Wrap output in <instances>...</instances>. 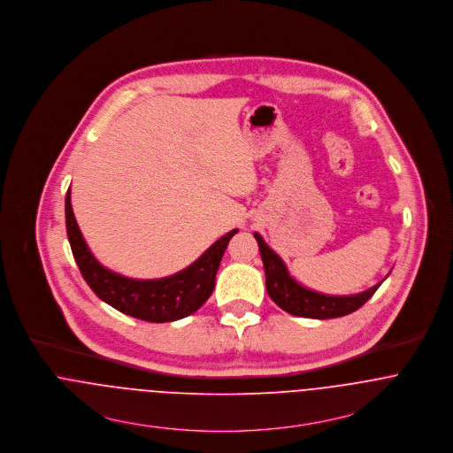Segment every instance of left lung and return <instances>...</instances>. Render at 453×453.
Here are the masks:
<instances>
[{"instance_id":"1","label":"left lung","mask_w":453,"mask_h":453,"mask_svg":"<svg viewBox=\"0 0 453 453\" xmlns=\"http://www.w3.org/2000/svg\"><path fill=\"white\" fill-rule=\"evenodd\" d=\"M253 236L258 243V250L264 262L265 288L269 297L276 305H280L283 311L294 316L312 318V319H330V318H341V316L351 314L368 301L382 285L380 281L375 287L356 296H325V294L309 290L290 276L281 257L267 247V243L262 240L258 233H255Z\"/></svg>"}]
</instances>
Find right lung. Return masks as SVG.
<instances>
[{
    "mask_svg": "<svg viewBox=\"0 0 453 453\" xmlns=\"http://www.w3.org/2000/svg\"><path fill=\"white\" fill-rule=\"evenodd\" d=\"M65 227L74 260L96 296L123 314L151 323L186 318L208 301L215 287V274L222 255L229 240L238 233V229H233L224 234L191 265L172 276L132 280L109 271L94 257L76 224L71 206V189L65 195Z\"/></svg>",
    "mask_w": 453,
    "mask_h": 453,
    "instance_id": "obj_1",
    "label": "right lung"
}]
</instances>
